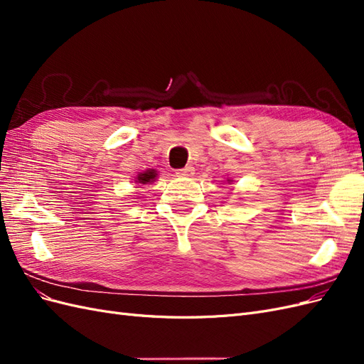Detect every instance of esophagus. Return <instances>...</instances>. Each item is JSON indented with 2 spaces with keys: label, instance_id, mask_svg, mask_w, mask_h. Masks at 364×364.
<instances>
[{
  "label": "esophagus",
  "instance_id": "1",
  "mask_svg": "<svg viewBox=\"0 0 364 364\" xmlns=\"http://www.w3.org/2000/svg\"><path fill=\"white\" fill-rule=\"evenodd\" d=\"M176 174L181 176V178H191V176H194V167H191V165H186L185 168H181L176 171Z\"/></svg>",
  "mask_w": 364,
  "mask_h": 364
}]
</instances>
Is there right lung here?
Here are the masks:
<instances>
[{"instance_id": "obj_1", "label": "right lung", "mask_w": 364, "mask_h": 364, "mask_svg": "<svg viewBox=\"0 0 364 364\" xmlns=\"http://www.w3.org/2000/svg\"><path fill=\"white\" fill-rule=\"evenodd\" d=\"M155 178H156V171L155 170H147V171L141 173L138 176V182L139 183H149L150 181H153Z\"/></svg>"}]
</instances>
